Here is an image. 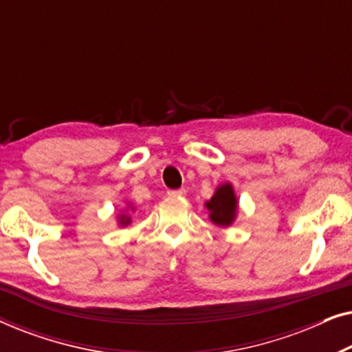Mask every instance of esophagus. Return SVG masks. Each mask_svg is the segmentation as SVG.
I'll return each mask as SVG.
<instances>
[{"label":"esophagus","mask_w":352,"mask_h":352,"mask_svg":"<svg viewBox=\"0 0 352 352\" xmlns=\"http://www.w3.org/2000/svg\"><path fill=\"white\" fill-rule=\"evenodd\" d=\"M168 195H171V197H182V195H186V189H175V190H168Z\"/></svg>","instance_id":"1"}]
</instances>
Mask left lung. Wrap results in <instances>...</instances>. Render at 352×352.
<instances>
[{
    "label": "left lung",
    "instance_id": "1",
    "mask_svg": "<svg viewBox=\"0 0 352 352\" xmlns=\"http://www.w3.org/2000/svg\"><path fill=\"white\" fill-rule=\"evenodd\" d=\"M206 208L210 210V218L218 226H229L237 213V199L230 184L221 186L216 194L206 201Z\"/></svg>",
    "mask_w": 352,
    "mask_h": 352
}]
</instances>
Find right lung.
<instances>
[{"mask_svg":"<svg viewBox=\"0 0 352 352\" xmlns=\"http://www.w3.org/2000/svg\"><path fill=\"white\" fill-rule=\"evenodd\" d=\"M129 221H131V219H129L128 216H122V218H120V223H122V224H128Z\"/></svg>","mask_w":352,"mask_h":352,"instance_id":"obj_1","label":"right lung"}]
</instances>
